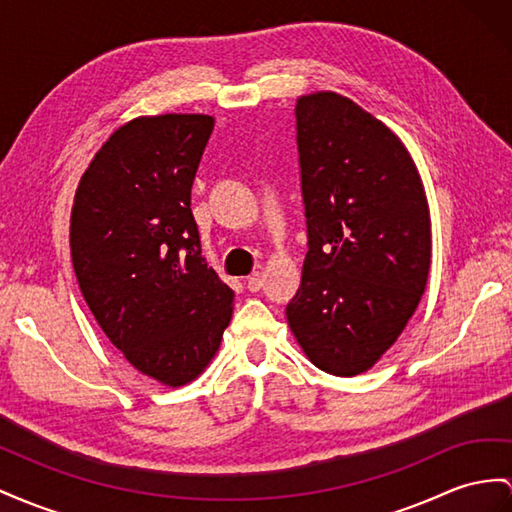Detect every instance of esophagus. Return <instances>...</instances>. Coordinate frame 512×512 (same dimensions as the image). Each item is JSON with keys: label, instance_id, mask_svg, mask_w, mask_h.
I'll return each mask as SVG.
<instances>
[{"label": "esophagus", "instance_id": "34e87169", "mask_svg": "<svg viewBox=\"0 0 512 512\" xmlns=\"http://www.w3.org/2000/svg\"><path fill=\"white\" fill-rule=\"evenodd\" d=\"M246 287L251 292H259L261 287H264V272H253L251 277L246 279Z\"/></svg>", "mask_w": 512, "mask_h": 512}]
</instances>
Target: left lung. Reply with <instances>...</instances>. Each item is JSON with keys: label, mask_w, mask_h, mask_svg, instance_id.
<instances>
[{"label": "left lung", "mask_w": 512, "mask_h": 512, "mask_svg": "<svg viewBox=\"0 0 512 512\" xmlns=\"http://www.w3.org/2000/svg\"><path fill=\"white\" fill-rule=\"evenodd\" d=\"M309 253L287 322L309 361L368 372L426 290L432 235L424 183L404 142L355 101L298 97Z\"/></svg>", "instance_id": "obj_1"}]
</instances>
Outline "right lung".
I'll list each match as a JSON object with an SVG mask.
<instances>
[{
    "label": "right lung",
    "instance_id": "obj_1",
    "mask_svg": "<svg viewBox=\"0 0 512 512\" xmlns=\"http://www.w3.org/2000/svg\"><path fill=\"white\" fill-rule=\"evenodd\" d=\"M214 116H138L103 142L75 190L73 270L101 331L138 372L192 383L214 359L233 290L201 255L190 190Z\"/></svg>",
    "mask_w": 512,
    "mask_h": 512
}]
</instances>
